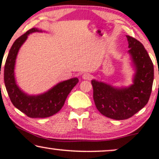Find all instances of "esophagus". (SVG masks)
Listing matches in <instances>:
<instances>
[{
  "label": "esophagus",
  "instance_id": "34e87169",
  "mask_svg": "<svg viewBox=\"0 0 159 159\" xmlns=\"http://www.w3.org/2000/svg\"><path fill=\"white\" fill-rule=\"evenodd\" d=\"M82 78H83V79L84 80H90L91 78H92V75L89 73H84L83 74V75H82Z\"/></svg>",
  "mask_w": 159,
  "mask_h": 159
}]
</instances>
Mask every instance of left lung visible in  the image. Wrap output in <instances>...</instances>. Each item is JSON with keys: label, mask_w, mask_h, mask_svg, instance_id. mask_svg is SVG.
<instances>
[{"label": "left lung", "mask_w": 159, "mask_h": 159, "mask_svg": "<svg viewBox=\"0 0 159 159\" xmlns=\"http://www.w3.org/2000/svg\"><path fill=\"white\" fill-rule=\"evenodd\" d=\"M126 37L136 69L134 84L129 88L116 89L102 82L91 81L96 108L104 116L117 120L132 117L147 105L154 78L152 61L143 44L132 36Z\"/></svg>", "instance_id": "obj_1"}]
</instances>
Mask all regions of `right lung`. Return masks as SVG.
Listing matches in <instances>:
<instances>
[{
    "label": "right lung",
    "instance_id": "right-lung-1",
    "mask_svg": "<svg viewBox=\"0 0 159 159\" xmlns=\"http://www.w3.org/2000/svg\"><path fill=\"white\" fill-rule=\"evenodd\" d=\"M39 31L37 28L30 29L14 42L7 56L4 66V83L11 102L19 111L31 118H45L57 114L64 105L72 88L78 84L77 78L61 82L44 94L27 96L16 85L14 78V66L20 47L31 33Z\"/></svg>",
    "mask_w": 159,
    "mask_h": 159
}]
</instances>
